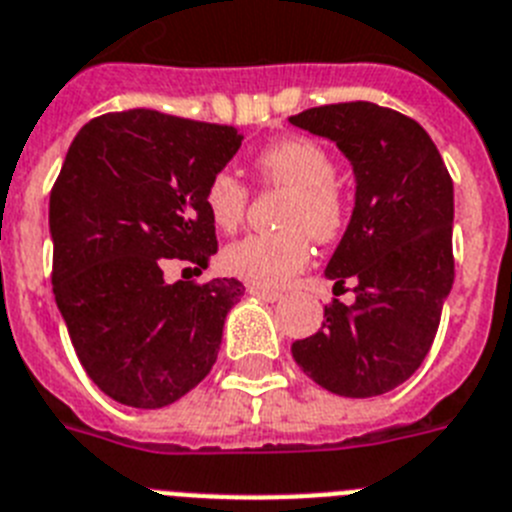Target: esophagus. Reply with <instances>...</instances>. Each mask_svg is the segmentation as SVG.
<instances>
[{"instance_id":"1","label":"esophagus","mask_w":512,"mask_h":512,"mask_svg":"<svg viewBox=\"0 0 512 512\" xmlns=\"http://www.w3.org/2000/svg\"><path fill=\"white\" fill-rule=\"evenodd\" d=\"M247 293L257 296L262 301H278L281 299V293L278 291H270V288H262V286H247Z\"/></svg>"}]
</instances>
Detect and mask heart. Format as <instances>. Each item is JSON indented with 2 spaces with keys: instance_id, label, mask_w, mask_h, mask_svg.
<instances>
[{
  "instance_id": "1",
  "label": "heart",
  "mask_w": 512,
  "mask_h": 512,
  "mask_svg": "<svg viewBox=\"0 0 512 512\" xmlns=\"http://www.w3.org/2000/svg\"><path fill=\"white\" fill-rule=\"evenodd\" d=\"M262 185L288 190L281 224L273 234H247L221 255L226 273L262 288H278L304 268L311 257V237L332 244L348 226V198L337 185V159L319 141L291 136L265 146L255 157ZM250 190L234 172L219 170L203 188V206L221 231L244 221Z\"/></svg>"
}]
</instances>
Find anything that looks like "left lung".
Here are the masks:
<instances>
[{
  "label": "left lung",
  "mask_w": 512,
  "mask_h": 512,
  "mask_svg": "<svg viewBox=\"0 0 512 512\" xmlns=\"http://www.w3.org/2000/svg\"><path fill=\"white\" fill-rule=\"evenodd\" d=\"M335 141L355 172V208L327 265L335 288L317 335L291 345L309 379L340 397H379L425 361L453 286V182L425 128L373 102H337L291 115Z\"/></svg>",
  "instance_id": "obj_1"
}]
</instances>
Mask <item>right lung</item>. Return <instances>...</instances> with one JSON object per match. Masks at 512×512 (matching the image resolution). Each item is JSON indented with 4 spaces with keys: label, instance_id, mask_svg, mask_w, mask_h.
<instances>
[{
    "label": "right lung",
    "instance_id": "right-lung-1",
    "mask_svg": "<svg viewBox=\"0 0 512 512\" xmlns=\"http://www.w3.org/2000/svg\"><path fill=\"white\" fill-rule=\"evenodd\" d=\"M242 133L159 110L84 123L53 182V296L87 376L115 402L157 410L185 397L216 363L237 278L164 281L216 255L203 188Z\"/></svg>",
    "mask_w": 512,
    "mask_h": 512
}]
</instances>
